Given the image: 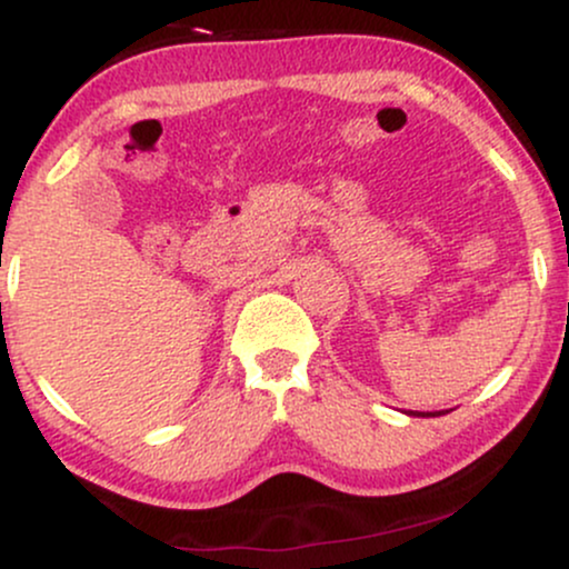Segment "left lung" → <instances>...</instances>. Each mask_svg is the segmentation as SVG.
<instances>
[{
  "instance_id": "1",
  "label": "left lung",
  "mask_w": 569,
  "mask_h": 569,
  "mask_svg": "<svg viewBox=\"0 0 569 569\" xmlns=\"http://www.w3.org/2000/svg\"><path fill=\"white\" fill-rule=\"evenodd\" d=\"M409 417H439V415H443V409L441 411H407Z\"/></svg>"
}]
</instances>
